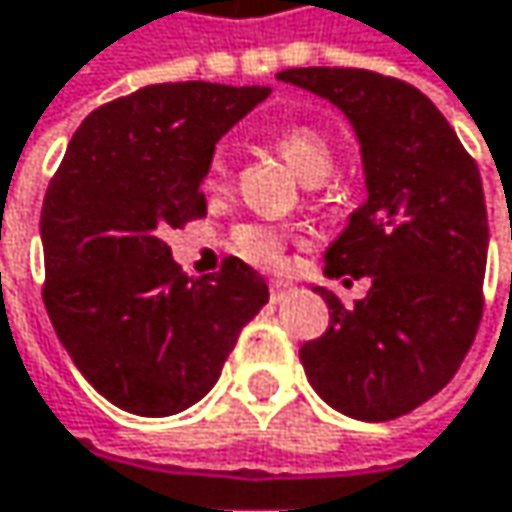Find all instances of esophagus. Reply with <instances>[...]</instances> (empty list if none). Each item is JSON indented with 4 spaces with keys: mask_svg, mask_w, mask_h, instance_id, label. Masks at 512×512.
<instances>
[{
    "mask_svg": "<svg viewBox=\"0 0 512 512\" xmlns=\"http://www.w3.org/2000/svg\"><path fill=\"white\" fill-rule=\"evenodd\" d=\"M290 293H293V284L290 281H269V299L275 304L284 302Z\"/></svg>",
    "mask_w": 512,
    "mask_h": 512,
    "instance_id": "esophagus-1",
    "label": "esophagus"
}]
</instances>
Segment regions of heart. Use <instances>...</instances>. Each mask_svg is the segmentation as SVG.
<instances>
[{
	"instance_id": "heart-1",
	"label": "heart",
	"mask_w": 512,
	"mask_h": 512,
	"mask_svg": "<svg viewBox=\"0 0 512 512\" xmlns=\"http://www.w3.org/2000/svg\"><path fill=\"white\" fill-rule=\"evenodd\" d=\"M272 143L281 152V158L290 163L296 169V175L307 184H319L334 166L331 140L316 125H307V122L284 125L281 131H275ZM225 175H228V155H225V149H216L208 163V172H205V184L219 187L225 181ZM287 243H290V234L269 222H240L231 228V237H228L231 252L260 269L284 266Z\"/></svg>"
}]
</instances>
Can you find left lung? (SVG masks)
Instances as JSON below:
<instances>
[{
    "mask_svg": "<svg viewBox=\"0 0 512 512\" xmlns=\"http://www.w3.org/2000/svg\"><path fill=\"white\" fill-rule=\"evenodd\" d=\"M281 81L334 102L357 131L369 199L325 252L328 278H372L304 343L307 381L351 419L390 422L437 395L472 349L484 313L487 202L478 163L413 84L349 67H299Z\"/></svg>",
    "mask_w": 512,
    "mask_h": 512,
    "instance_id": "obj_1",
    "label": "left lung"
}]
</instances>
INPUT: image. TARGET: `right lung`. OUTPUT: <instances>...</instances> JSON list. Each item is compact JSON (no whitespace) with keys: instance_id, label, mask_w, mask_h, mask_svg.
Segmentation results:
<instances>
[{"instance_id":"right-lung-1","label":"right lung","mask_w":512,"mask_h":512,"mask_svg":"<svg viewBox=\"0 0 512 512\" xmlns=\"http://www.w3.org/2000/svg\"><path fill=\"white\" fill-rule=\"evenodd\" d=\"M272 90L152 84L96 108L49 181L43 304L90 387L137 416H172L216 384L246 322L269 302L249 263L187 278L163 243L208 213L216 140Z\"/></svg>"}]
</instances>
